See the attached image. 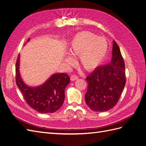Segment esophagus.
<instances>
[{"instance_id":"esophagus-1","label":"esophagus","mask_w":146,"mask_h":146,"mask_svg":"<svg viewBox=\"0 0 146 146\" xmlns=\"http://www.w3.org/2000/svg\"><path fill=\"white\" fill-rule=\"evenodd\" d=\"M77 79H78V77L76 75H72L71 76H70V80L71 81H75Z\"/></svg>"}]
</instances>
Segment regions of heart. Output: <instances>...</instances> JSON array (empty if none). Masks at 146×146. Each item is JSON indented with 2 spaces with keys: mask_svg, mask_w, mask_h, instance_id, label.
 Listing matches in <instances>:
<instances>
[{
  "mask_svg": "<svg viewBox=\"0 0 146 146\" xmlns=\"http://www.w3.org/2000/svg\"><path fill=\"white\" fill-rule=\"evenodd\" d=\"M108 42L105 38L89 31H83L76 34L70 42L69 53L78 57V64L87 71L94 70L105 60L108 51ZM67 64L71 65L74 60L70 56L65 59Z\"/></svg>",
  "mask_w": 146,
  "mask_h": 146,
  "instance_id": "b5f03b06",
  "label": "heart"
}]
</instances>
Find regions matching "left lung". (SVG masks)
I'll return each instance as SVG.
<instances>
[{
	"instance_id": "8db88e82",
	"label": "left lung",
	"mask_w": 146,
	"mask_h": 146,
	"mask_svg": "<svg viewBox=\"0 0 146 146\" xmlns=\"http://www.w3.org/2000/svg\"><path fill=\"white\" fill-rule=\"evenodd\" d=\"M86 80L88 87L85 99L91 110L104 112L116 105L126 80L125 63L115 41L113 43L111 62L95 69Z\"/></svg>"
}]
</instances>
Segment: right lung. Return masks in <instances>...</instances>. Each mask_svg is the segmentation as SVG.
<instances>
[{
    "label": "right lung",
    "mask_w": 146,
    "mask_h": 146,
    "mask_svg": "<svg viewBox=\"0 0 146 146\" xmlns=\"http://www.w3.org/2000/svg\"><path fill=\"white\" fill-rule=\"evenodd\" d=\"M30 40L29 39L27 42ZM19 56L16 63V82L26 102L35 111L40 113H52L56 111L64 100V90L70 83L67 74H54L37 87L25 85L19 74Z\"/></svg>",
    "instance_id": "1"
}]
</instances>
